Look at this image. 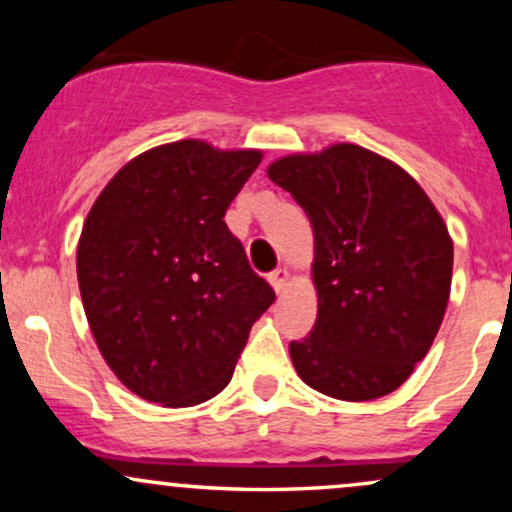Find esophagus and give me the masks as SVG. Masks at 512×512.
<instances>
[{"label": "esophagus", "mask_w": 512, "mask_h": 512, "mask_svg": "<svg viewBox=\"0 0 512 512\" xmlns=\"http://www.w3.org/2000/svg\"><path fill=\"white\" fill-rule=\"evenodd\" d=\"M289 281H291L289 267H279V269H274L272 274H269V284L274 286L276 293H284L286 286H289Z\"/></svg>", "instance_id": "obj_1"}]
</instances>
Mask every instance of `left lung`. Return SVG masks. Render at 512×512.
I'll return each mask as SVG.
<instances>
[{"label":"left lung","instance_id":"left-lung-1","mask_svg":"<svg viewBox=\"0 0 512 512\" xmlns=\"http://www.w3.org/2000/svg\"><path fill=\"white\" fill-rule=\"evenodd\" d=\"M315 236L317 320L291 361L305 385L344 402L395 392L431 349L450 298L452 238L404 168L358 144L276 158Z\"/></svg>","mask_w":512,"mask_h":512}]
</instances>
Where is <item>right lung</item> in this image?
Returning a JSON list of instances; mask_svg holds the SVG:
<instances>
[{"instance_id": "1", "label": "right lung", "mask_w": 512, "mask_h": 512, "mask_svg": "<svg viewBox=\"0 0 512 512\" xmlns=\"http://www.w3.org/2000/svg\"><path fill=\"white\" fill-rule=\"evenodd\" d=\"M260 161L257 149L202 139L154 146L88 211L76 248L88 327L117 380L146 402L195 407L219 395L274 303L223 221Z\"/></svg>"}]
</instances>
